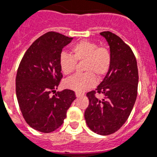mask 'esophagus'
Listing matches in <instances>:
<instances>
[{
	"label": "esophagus",
	"mask_w": 157,
	"mask_h": 157,
	"mask_svg": "<svg viewBox=\"0 0 157 157\" xmlns=\"http://www.w3.org/2000/svg\"><path fill=\"white\" fill-rule=\"evenodd\" d=\"M83 95H84V94H80V93H79V92L76 93V96H77V98H80V97H82Z\"/></svg>",
	"instance_id": "34e87169"
}]
</instances>
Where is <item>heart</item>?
<instances>
[{
    "label": "heart",
    "mask_w": 157,
    "mask_h": 157,
    "mask_svg": "<svg viewBox=\"0 0 157 157\" xmlns=\"http://www.w3.org/2000/svg\"><path fill=\"white\" fill-rule=\"evenodd\" d=\"M72 56L63 52L59 57L62 72L69 75L75 70L77 62H84V70L87 73L76 74L66 81V87L77 92H84L96 84L95 76L101 78L108 73L112 56L107 48L98 47L93 41L81 40L71 48Z\"/></svg>",
    "instance_id": "1"
}]
</instances>
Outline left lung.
<instances>
[{"instance_id":"8db88e82","label":"left lung","mask_w":157,"mask_h":157,"mask_svg":"<svg viewBox=\"0 0 157 157\" xmlns=\"http://www.w3.org/2000/svg\"><path fill=\"white\" fill-rule=\"evenodd\" d=\"M100 35L108 42L112 61L96 91L87 94L89 105L84 118L94 133L108 135L118 131L131 114L137 98L138 72L133 52L121 37L109 31ZM96 92L103 98H97Z\"/></svg>"}]
</instances>
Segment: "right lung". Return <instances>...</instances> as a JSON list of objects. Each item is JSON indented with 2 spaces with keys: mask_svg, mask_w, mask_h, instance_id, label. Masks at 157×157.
<instances>
[{
  "mask_svg": "<svg viewBox=\"0 0 157 157\" xmlns=\"http://www.w3.org/2000/svg\"><path fill=\"white\" fill-rule=\"evenodd\" d=\"M73 37L48 32L36 39L22 57L15 79L17 100L24 119L44 133L63 124L67 110L76 99L74 91L55 92L63 77L59 57Z\"/></svg>",
  "mask_w": 157,
  "mask_h": 157,
  "instance_id": "1",
  "label": "right lung"
}]
</instances>
